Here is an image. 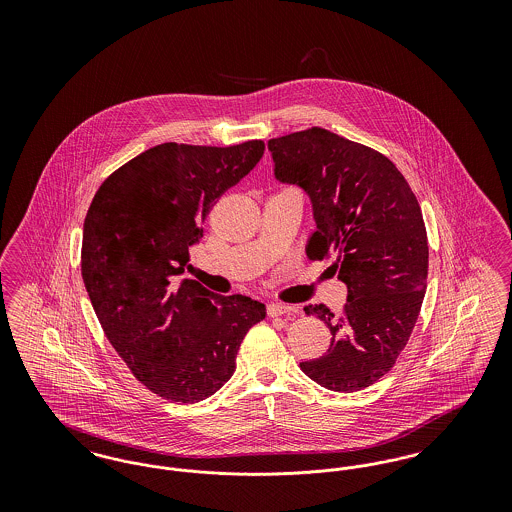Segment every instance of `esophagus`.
Returning a JSON list of instances; mask_svg holds the SVG:
<instances>
[{"instance_id": "1", "label": "esophagus", "mask_w": 512, "mask_h": 512, "mask_svg": "<svg viewBox=\"0 0 512 512\" xmlns=\"http://www.w3.org/2000/svg\"><path fill=\"white\" fill-rule=\"evenodd\" d=\"M292 311V307L288 305H282V303H270L267 307L268 317H282V315H288Z\"/></svg>"}]
</instances>
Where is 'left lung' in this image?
Here are the masks:
<instances>
[{"instance_id":"1","label":"left lung","mask_w":512,"mask_h":512,"mask_svg":"<svg viewBox=\"0 0 512 512\" xmlns=\"http://www.w3.org/2000/svg\"><path fill=\"white\" fill-rule=\"evenodd\" d=\"M268 149L276 178L311 197L317 230L307 257H332L347 286L338 317L326 305L305 307L332 341L301 370L326 390H365L393 368L420 315L428 236L416 195L386 155L318 126L272 138Z\"/></svg>"}]
</instances>
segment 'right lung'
<instances>
[{"label": "right lung", "instance_id": "1", "mask_svg": "<svg viewBox=\"0 0 512 512\" xmlns=\"http://www.w3.org/2000/svg\"><path fill=\"white\" fill-rule=\"evenodd\" d=\"M263 153V140L151 147L109 174L88 209L80 270L99 324L130 372L172 403L220 390L267 315L251 297L180 278L209 211Z\"/></svg>", "mask_w": 512, "mask_h": 512}]
</instances>
